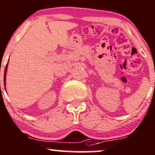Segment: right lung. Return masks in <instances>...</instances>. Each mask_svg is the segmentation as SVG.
<instances>
[{
  "label": "right lung",
  "mask_w": 155,
  "mask_h": 155,
  "mask_svg": "<svg viewBox=\"0 0 155 155\" xmlns=\"http://www.w3.org/2000/svg\"><path fill=\"white\" fill-rule=\"evenodd\" d=\"M7 68H8V64H6V68H5V74H4V86L6 85V71H7Z\"/></svg>",
  "instance_id": "right-lung-1"
}]
</instances>
